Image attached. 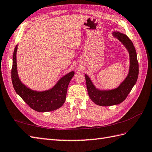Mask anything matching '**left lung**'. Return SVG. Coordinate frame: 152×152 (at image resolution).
<instances>
[{
  "label": "left lung",
  "instance_id": "8db88e82",
  "mask_svg": "<svg viewBox=\"0 0 152 152\" xmlns=\"http://www.w3.org/2000/svg\"><path fill=\"white\" fill-rule=\"evenodd\" d=\"M112 34L122 43L129 53L130 66L128 73L118 87L112 89L96 88L88 75L85 74L88 94L91 100L99 106L108 107L120 104L126 98L134 87L139 75V64L137 53L133 43L126 34L119 31L112 32Z\"/></svg>",
  "mask_w": 152,
  "mask_h": 152
}]
</instances>
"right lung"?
<instances>
[{"mask_svg":"<svg viewBox=\"0 0 152 152\" xmlns=\"http://www.w3.org/2000/svg\"><path fill=\"white\" fill-rule=\"evenodd\" d=\"M16 45L13 54V66L11 80L15 92L34 110L46 112L55 110L63 105L66 99L68 85L75 71H71L62 76L54 86L48 90L37 91L32 90L20 81L18 75L17 65Z\"/></svg>","mask_w":152,"mask_h":152,"instance_id":"1","label":"right lung"}]
</instances>
